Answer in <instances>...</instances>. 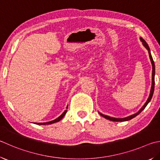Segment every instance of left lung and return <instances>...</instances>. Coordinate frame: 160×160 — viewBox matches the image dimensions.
Returning <instances> with one entry per match:
<instances>
[{
  "label": "left lung",
  "mask_w": 160,
  "mask_h": 160,
  "mask_svg": "<svg viewBox=\"0 0 160 160\" xmlns=\"http://www.w3.org/2000/svg\"><path fill=\"white\" fill-rule=\"evenodd\" d=\"M140 40L142 42V44H143V45L144 46L145 48H146L147 49V50L148 51V53H149V57H150V62H151V63H152V86H151V89H150V95L148 98V99L146 101V102L145 103L144 105L141 107V108L138 110V111L137 112L134 113V114L133 115H131L129 116H128V117H126V118H112V117H110V116L108 115H103L102 114V113L99 112V114L102 116V117H103L104 118L107 119V120H109L110 121H113V122H124V121H128V120H132V118H135L136 116H137L138 114H140V113L142 112V110H144L145 108L147 106L148 104V103L150 101L151 98H152V95H153V93H154V89H155V63H154V61H153V59L152 57V55H151V53H150V48L148 45L147 44V42L145 41V40L142 38H140Z\"/></svg>",
  "instance_id": "obj_1"
}]
</instances>
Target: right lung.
Here are the masks:
<instances>
[{"instance_id": "add662e5", "label": "right lung", "mask_w": 160, "mask_h": 160, "mask_svg": "<svg viewBox=\"0 0 160 160\" xmlns=\"http://www.w3.org/2000/svg\"><path fill=\"white\" fill-rule=\"evenodd\" d=\"M66 109H68V106L66 107ZM66 112H67V110H65L64 112H63L62 115H61L59 117H58L57 119H55L54 120H52L50 122H42V123H36V124H40V125H45V124H53L55 122H59L64 117V115H66Z\"/></svg>"}]
</instances>
